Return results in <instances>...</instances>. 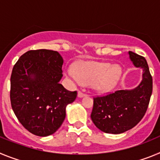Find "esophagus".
Here are the masks:
<instances>
[{"label":"esophagus","mask_w":160,"mask_h":160,"mask_svg":"<svg viewBox=\"0 0 160 160\" xmlns=\"http://www.w3.org/2000/svg\"><path fill=\"white\" fill-rule=\"evenodd\" d=\"M86 95H87V94H84L82 91H81V90H78V96L79 98H82V97H84V96H86Z\"/></svg>","instance_id":"obj_1"}]
</instances>
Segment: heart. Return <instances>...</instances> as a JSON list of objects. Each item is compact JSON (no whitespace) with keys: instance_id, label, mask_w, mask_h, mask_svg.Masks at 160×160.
<instances>
[{"instance_id":"heart-1","label":"heart","mask_w":160,"mask_h":160,"mask_svg":"<svg viewBox=\"0 0 160 160\" xmlns=\"http://www.w3.org/2000/svg\"><path fill=\"white\" fill-rule=\"evenodd\" d=\"M68 75L84 85H90L99 93H107L116 87L122 76V69L118 65L99 62H79Z\"/></svg>"}]
</instances>
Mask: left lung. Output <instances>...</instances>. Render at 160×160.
Returning a JSON list of instances; mask_svg holds the SVG:
<instances>
[{
    "label": "left lung",
    "mask_w": 160,
    "mask_h": 160,
    "mask_svg": "<svg viewBox=\"0 0 160 160\" xmlns=\"http://www.w3.org/2000/svg\"><path fill=\"white\" fill-rule=\"evenodd\" d=\"M135 67L142 69V80L133 90H120L94 98L90 118L99 130L110 134H121L140 122L148 110L152 93V77L145 58L129 51Z\"/></svg>",
    "instance_id": "left-lung-1"
}]
</instances>
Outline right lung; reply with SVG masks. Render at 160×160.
<instances>
[{
  "instance_id": "right-lung-1",
  "label": "right lung",
  "mask_w": 160,
  "mask_h": 160,
  "mask_svg": "<svg viewBox=\"0 0 160 160\" xmlns=\"http://www.w3.org/2000/svg\"><path fill=\"white\" fill-rule=\"evenodd\" d=\"M63 59L58 52L29 50L12 68L10 101L12 111L25 129L38 136H48L60 128L66 107L77 97L60 84Z\"/></svg>"
}]
</instances>
